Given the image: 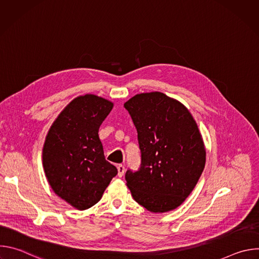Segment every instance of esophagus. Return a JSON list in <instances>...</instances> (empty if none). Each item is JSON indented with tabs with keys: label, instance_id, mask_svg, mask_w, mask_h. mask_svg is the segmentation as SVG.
<instances>
[{
	"label": "esophagus",
	"instance_id": "34e87169",
	"mask_svg": "<svg viewBox=\"0 0 259 259\" xmlns=\"http://www.w3.org/2000/svg\"><path fill=\"white\" fill-rule=\"evenodd\" d=\"M117 168H118V175H119V177H122L124 175V172H125V166L120 164V165H118Z\"/></svg>",
	"mask_w": 259,
	"mask_h": 259
}]
</instances>
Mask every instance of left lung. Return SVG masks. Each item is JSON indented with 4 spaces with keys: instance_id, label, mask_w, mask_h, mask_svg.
Here are the masks:
<instances>
[{
    "instance_id": "left-lung-1",
    "label": "left lung",
    "mask_w": 259,
    "mask_h": 259,
    "mask_svg": "<svg viewBox=\"0 0 259 259\" xmlns=\"http://www.w3.org/2000/svg\"><path fill=\"white\" fill-rule=\"evenodd\" d=\"M137 130L141 163L125 174L133 199L151 212L177 208L195 189L206 152L188 108L161 92L141 93L125 104Z\"/></svg>"
}]
</instances>
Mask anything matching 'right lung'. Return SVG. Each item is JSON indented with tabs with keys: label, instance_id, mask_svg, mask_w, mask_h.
Wrapping results in <instances>:
<instances>
[{
	"label": "right lung",
	"instance_id": "right-lung-1",
	"mask_svg": "<svg viewBox=\"0 0 259 259\" xmlns=\"http://www.w3.org/2000/svg\"><path fill=\"white\" fill-rule=\"evenodd\" d=\"M113 103L87 94L73 99L51 126L43 149V167L54 193L85 210L102 197L117 168L104 158L98 130Z\"/></svg>",
	"mask_w": 259,
	"mask_h": 259
}]
</instances>
